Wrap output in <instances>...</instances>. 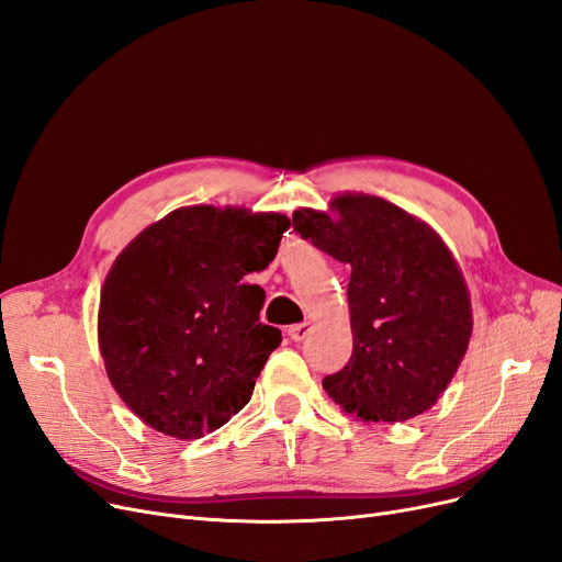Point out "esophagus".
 <instances>
[{
  "mask_svg": "<svg viewBox=\"0 0 562 562\" xmlns=\"http://www.w3.org/2000/svg\"><path fill=\"white\" fill-rule=\"evenodd\" d=\"M310 334V324H296V326H289V336H292L294 340H303L305 336Z\"/></svg>",
  "mask_w": 562,
  "mask_h": 562,
  "instance_id": "esophagus-1",
  "label": "esophagus"
}]
</instances>
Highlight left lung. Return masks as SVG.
<instances>
[{
	"instance_id": "left-lung-1",
	"label": "left lung",
	"mask_w": 562,
	"mask_h": 562,
	"mask_svg": "<svg viewBox=\"0 0 562 562\" xmlns=\"http://www.w3.org/2000/svg\"><path fill=\"white\" fill-rule=\"evenodd\" d=\"M303 238L347 261L351 359L324 378L330 398L363 422H405L430 409L472 336L470 292L432 228L380 196L345 203L340 220L294 215Z\"/></svg>"
}]
</instances>
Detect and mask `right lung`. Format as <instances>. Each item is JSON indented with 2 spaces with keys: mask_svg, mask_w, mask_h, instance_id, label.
<instances>
[{
  "mask_svg": "<svg viewBox=\"0 0 562 562\" xmlns=\"http://www.w3.org/2000/svg\"><path fill=\"white\" fill-rule=\"evenodd\" d=\"M286 228L280 213L182 205L122 249L101 289L99 349L145 426L196 440L249 401L280 330L259 324L263 289L240 280L276 259Z\"/></svg>",
  "mask_w": 562,
  "mask_h": 562,
  "instance_id": "right-lung-1",
  "label": "right lung"
}]
</instances>
